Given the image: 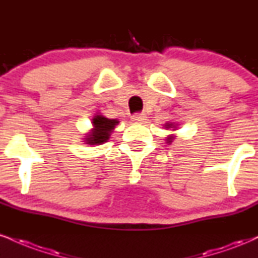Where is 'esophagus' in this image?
<instances>
[{"mask_svg": "<svg viewBox=\"0 0 258 258\" xmlns=\"http://www.w3.org/2000/svg\"><path fill=\"white\" fill-rule=\"evenodd\" d=\"M131 119L133 121H137V122H142V121L145 120V115L143 113H135V114H132Z\"/></svg>", "mask_w": 258, "mask_h": 258, "instance_id": "1", "label": "esophagus"}]
</instances>
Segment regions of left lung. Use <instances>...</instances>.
I'll return each instance as SVG.
<instances>
[{"label":"left lung","mask_w":258,"mask_h":258,"mask_svg":"<svg viewBox=\"0 0 258 258\" xmlns=\"http://www.w3.org/2000/svg\"><path fill=\"white\" fill-rule=\"evenodd\" d=\"M168 126H170V125H168ZM168 141H172V138H168Z\"/></svg>","instance_id":"1"}]
</instances>
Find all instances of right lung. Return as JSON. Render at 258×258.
Returning <instances> with one entry per match:
<instances>
[{
	"label": "right lung",
	"instance_id": "obj_1",
	"mask_svg": "<svg viewBox=\"0 0 258 258\" xmlns=\"http://www.w3.org/2000/svg\"><path fill=\"white\" fill-rule=\"evenodd\" d=\"M92 121H94L95 128L91 132V135H89V137L86 138L89 144H102V143L107 142L114 127L119 122L117 120L107 119L102 115L95 116Z\"/></svg>",
	"mask_w": 258,
	"mask_h": 258
}]
</instances>
